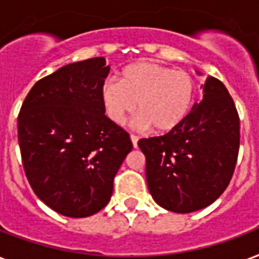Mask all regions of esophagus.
<instances>
[{
  "label": "esophagus",
  "instance_id": "34e87169",
  "mask_svg": "<svg viewBox=\"0 0 259 259\" xmlns=\"http://www.w3.org/2000/svg\"><path fill=\"white\" fill-rule=\"evenodd\" d=\"M130 140H132V144H133V147L137 148L138 140H140V138H138L137 136H134V134H132V136H130Z\"/></svg>",
  "mask_w": 259,
  "mask_h": 259
}]
</instances>
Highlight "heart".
Returning <instances> with one entry per match:
<instances>
[{"label": "heart", "mask_w": 259, "mask_h": 259, "mask_svg": "<svg viewBox=\"0 0 259 259\" xmlns=\"http://www.w3.org/2000/svg\"><path fill=\"white\" fill-rule=\"evenodd\" d=\"M195 85L185 70H174L153 62H138L125 68L121 78H107L100 87L104 112L115 125L140 111L133 125L165 133L181 125L194 103Z\"/></svg>", "instance_id": "1"}]
</instances>
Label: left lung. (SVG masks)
Masks as SVG:
<instances>
[{"mask_svg":"<svg viewBox=\"0 0 259 259\" xmlns=\"http://www.w3.org/2000/svg\"><path fill=\"white\" fill-rule=\"evenodd\" d=\"M198 74H201L198 72ZM239 115L226 85L208 77L204 98L164 136L141 138L149 193L175 213L200 210L223 194L239 153Z\"/></svg>","mask_w":259,"mask_h":259,"instance_id":"obj_1","label":"left lung"}]
</instances>
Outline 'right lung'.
Listing matches in <instances>:
<instances>
[{"label": "right lung", "mask_w": 259, "mask_h": 259, "mask_svg": "<svg viewBox=\"0 0 259 259\" xmlns=\"http://www.w3.org/2000/svg\"><path fill=\"white\" fill-rule=\"evenodd\" d=\"M108 72L103 57L65 65L31 88L19 112L27 179L37 198L64 216L103 209L133 148L129 134L104 115L100 87Z\"/></svg>", "instance_id": "right-lung-1"}]
</instances>
